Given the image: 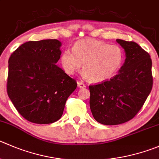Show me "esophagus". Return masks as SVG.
<instances>
[{
    "instance_id": "obj_1",
    "label": "esophagus",
    "mask_w": 159,
    "mask_h": 159,
    "mask_svg": "<svg viewBox=\"0 0 159 159\" xmlns=\"http://www.w3.org/2000/svg\"><path fill=\"white\" fill-rule=\"evenodd\" d=\"M78 86L81 89H83V88H85L86 85L83 81H78Z\"/></svg>"
}]
</instances>
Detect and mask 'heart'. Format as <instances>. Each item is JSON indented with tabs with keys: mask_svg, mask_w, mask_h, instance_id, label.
<instances>
[{
	"mask_svg": "<svg viewBox=\"0 0 159 159\" xmlns=\"http://www.w3.org/2000/svg\"><path fill=\"white\" fill-rule=\"evenodd\" d=\"M122 61L123 53L120 47L95 39L78 41L73 50L67 49L61 55L62 66L68 75H74L84 64V76L95 83L112 78Z\"/></svg>",
	"mask_w": 159,
	"mask_h": 159,
	"instance_id": "heart-1",
	"label": "heart"
}]
</instances>
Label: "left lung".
Returning <instances> with one entry per match:
<instances>
[{
	"label": "left lung",
	"instance_id": "1",
	"mask_svg": "<svg viewBox=\"0 0 159 159\" xmlns=\"http://www.w3.org/2000/svg\"><path fill=\"white\" fill-rule=\"evenodd\" d=\"M116 42L125 50L124 65L108 81L89 85L92 116L104 125H117L133 119L153 85L149 53L133 41L116 39Z\"/></svg>",
	"mask_w": 159,
	"mask_h": 159
}]
</instances>
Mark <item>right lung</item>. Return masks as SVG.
Listing matches in <instances>:
<instances>
[{
  "label": "right lung",
  "instance_id": "right-lung-1",
  "mask_svg": "<svg viewBox=\"0 0 159 159\" xmlns=\"http://www.w3.org/2000/svg\"><path fill=\"white\" fill-rule=\"evenodd\" d=\"M61 43L29 41L8 60L7 92L20 115L31 123L48 124L62 116L77 81L57 66Z\"/></svg>",
  "mask_w": 159,
  "mask_h": 159
}]
</instances>
